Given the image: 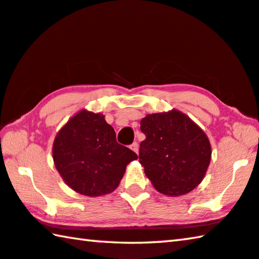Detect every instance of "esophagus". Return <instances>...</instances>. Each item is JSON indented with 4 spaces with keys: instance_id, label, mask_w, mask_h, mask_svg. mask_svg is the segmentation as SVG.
I'll return each instance as SVG.
<instances>
[{
    "instance_id": "1",
    "label": "esophagus",
    "mask_w": 259,
    "mask_h": 259,
    "mask_svg": "<svg viewBox=\"0 0 259 259\" xmlns=\"http://www.w3.org/2000/svg\"><path fill=\"white\" fill-rule=\"evenodd\" d=\"M130 148H131V150H133L135 153H138V144L136 143V142L131 144V145H130Z\"/></svg>"
}]
</instances>
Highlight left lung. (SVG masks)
<instances>
[{
    "label": "left lung",
    "instance_id": "1",
    "mask_svg": "<svg viewBox=\"0 0 259 259\" xmlns=\"http://www.w3.org/2000/svg\"><path fill=\"white\" fill-rule=\"evenodd\" d=\"M146 136L139 162L157 191L184 195L203 181L211 159V145L200 126L177 109L148 114L140 121Z\"/></svg>",
    "mask_w": 259,
    "mask_h": 259
}]
</instances>
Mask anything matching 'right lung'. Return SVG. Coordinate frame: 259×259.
<instances>
[{"instance_id": "obj_1", "label": "right lung", "mask_w": 259, "mask_h": 259, "mask_svg": "<svg viewBox=\"0 0 259 259\" xmlns=\"http://www.w3.org/2000/svg\"><path fill=\"white\" fill-rule=\"evenodd\" d=\"M55 166L64 182L87 196L109 194L138 156L116 142L102 113L81 109L64 124L52 145Z\"/></svg>"}]
</instances>
